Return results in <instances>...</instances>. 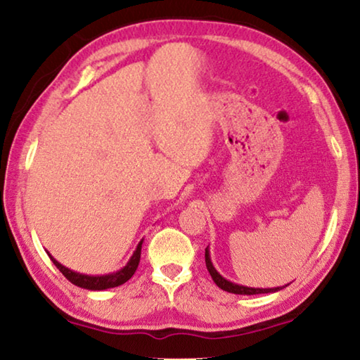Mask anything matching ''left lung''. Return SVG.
<instances>
[{
    "mask_svg": "<svg viewBox=\"0 0 360 360\" xmlns=\"http://www.w3.org/2000/svg\"><path fill=\"white\" fill-rule=\"evenodd\" d=\"M205 262H206V268H208L211 278L214 279V283H216L222 290H227V292H230V294L255 295V294H268V292H276V290H281V289H283V288H275V289H254V288H245V285L233 284V283L227 281V279L219 275V273L216 271V268L212 266L208 249H206V251H205Z\"/></svg>",
    "mask_w": 360,
    "mask_h": 360,
    "instance_id": "left-lung-1",
    "label": "left lung"
}]
</instances>
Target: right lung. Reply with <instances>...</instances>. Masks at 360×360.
<instances>
[{
    "instance_id": "1",
    "label": "right lung",
    "mask_w": 360,
    "mask_h": 360,
    "mask_svg": "<svg viewBox=\"0 0 360 360\" xmlns=\"http://www.w3.org/2000/svg\"><path fill=\"white\" fill-rule=\"evenodd\" d=\"M141 245H143V241L139 243L136 251L133 252L129 264H127L117 273H112V275H106V276L81 275V273L71 271L66 266H63L62 264H58V262L53 259L52 255H49V257H51V260L53 262V265H56L58 270L63 273V276L68 279L70 283L77 285V288H84V289H89V290H103V289L117 288V285L127 283L133 275H135L136 268L139 265V259H141Z\"/></svg>"
}]
</instances>
